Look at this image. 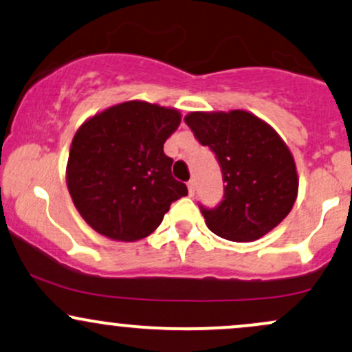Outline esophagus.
Masks as SVG:
<instances>
[{
	"label": "esophagus",
	"mask_w": 352,
	"mask_h": 352,
	"mask_svg": "<svg viewBox=\"0 0 352 352\" xmlns=\"http://www.w3.org/2000/svg\"><path fill=\"white\" fill-rule=\"evenodd\" d=\"M187 187H188V193H190V195H195V190H197L195 180H190L188 184H187Z\"/></svg>",
	"instance_id": "obj_1"
}]
</instances>
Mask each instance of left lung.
Listing matches in <instances>:
<instances>
[{
	"mask_svg": "<svg viewBox=\"0 0 352 352\" xmlns=\"http://www.w3.org/2000/svg\"><path fill=\"white\" fill-rule=\"evenodd\" d=\"M185 122L223 177V200L200 205L207 227L230 241H253L280 225L298 195L296 164L281 137L246 111L190 112Z\"/></svg>",
	"mask_w": 352,
	"mask_h": 352,
	"instance_id": "8db88e82",
	"label": "left lung"
}]
</instances>
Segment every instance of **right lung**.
Here are the masks:
<instances>
[{
    "mask_svg": "<svg viewBox=\"0 0 352 352\" xmlns=\"http://www.w3.org/2000/svg\"><path fill=\"white\" fill-rule=\"evenodd\" d=\"M180 120L177 109L129 100L80 125L66 182L89 227L111 240H140L162 223L173 201L187 195V185L172 177L173 160L164 153Z\"/></svg>",
    "mask_w": 352,
    "mask_h": 352,
    "instance_id": "obj_1",
    "label": "right lung"
}]
</instances>
